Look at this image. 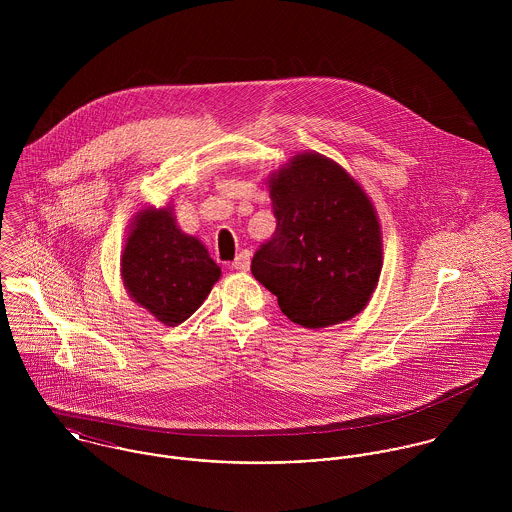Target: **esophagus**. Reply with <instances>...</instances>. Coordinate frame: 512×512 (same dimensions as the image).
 I'll return each mask as SVG.
<instances>
[{"mask_svg":"<svg viewBox=\"0 0 512 512\" xmlns=\"http://www.w3.org/2000/svg\"><path fill=\"white\" fill-rule=\"evenodd\" d=\"M250 258H252V252H250V250H242V252L236 256V260L232 262V268L238 270V272H248V268H250Z\"/></svg>","mask_w":512,"mask_h":512,"instance_id":"1","label":"esophagus"}]
</instances>
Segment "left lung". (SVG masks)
I'll use <instances>...</instances> for the list:
<instances>
[{
    "label": "left lung",
    "mask_w": 512,
    "mask_h": 512,
    "mask_svg": "<svg viewBox=\"0 0 512 512\" xmlns=\"http://www.w3.org/2000/svg\"><path fill=\"white\" fill-rule=\"evenodd\" d=\"M276 232L252 258V276L307 329L365 309L382 268L380 226L365 191L331 159L295 155L270 179Z\"/></svg>",
    "instance_id": "left-lung-1"
}]
</instances>
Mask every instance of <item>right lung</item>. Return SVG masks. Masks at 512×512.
I'll return each instance as SVG.
<instances>
[{
	"label": "right lung",
	"mask_w": 512,
	"mask_h": 512,
	"mask_svg": "<svg viewBox=\"0 0 512 512\" xmlns=\"http://www.w3.org/2000/svg\"><path fill=\"white\" fill-rule=\"evenodd\" d=\"M207 248L183 234L167 209L138 215L122 254L130 295L165 325L189 319L219 280Z\"/></svg>",
	"instance_id": "right-lung-1"
}]
</instances>
